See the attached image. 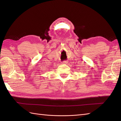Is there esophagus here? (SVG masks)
Returning <instances> with one entry per match:
<instances>
[{
  "label": "esophagus",
  "mask_w": 121,
  "mask_h": 121,
  "mask_svg": "<svg viewBox=\"0 0 121 121\" xmlns=\"http://www.w3.org/2000/svg\"><path fill=\"white\" fill-rule=\"evenodd\" d=\"M66 62H66V61H63L62 62V64H66Z\"/></svg>",
  "instance_id": "obj_1"
}]
</instances>
